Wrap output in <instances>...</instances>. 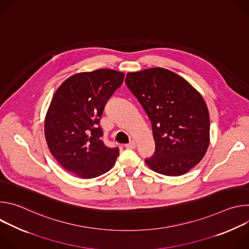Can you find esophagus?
Here are the masks:
<instances>
[{
	"instance_id": "1",
	"label": "esophagus",
	"mask_w": 249,
	"mask_h": 249,
	"mask_svg": "<svg viewBox=\"0 0 249 249\" xmlns=\"http://www.w3.org/2000/svg\"><path fill=\"white\" fill-rule=\"evenodd\" d=\"M126 148H127V149H135V148H136V143H135L134 141H131L129 144L126 145Z\"/></svg>"
}]
</instances>
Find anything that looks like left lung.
I'll use <instances>...</instances> for the list:
<instances>
[{
  "label": "left lung",
  "instance_id": "left-lung-1",
  "mask_svg": "<svg viewBox=\"0 0 249 249\" xmlns=\"http://www.w3.org/2000/svg\"><path fill=\"white\" fill-rule=\"evenodd\" d=\"M125 83L152 123L156 151L146 163L163 175L188 172L201 161L210 143V116L202 95L162 68L128 73Z\"/></svg>",
  "mask_w": 249,
  "mask_h": 249
}]
</instances>
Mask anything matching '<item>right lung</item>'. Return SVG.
Wrapping results in <instances>:
<instances>
[{"label": "right lung", "instance_id": "right-lung-1", "mask_svg": "<svg viewBox=\"0 0 249 249\" xmlns=\"http://www.w3.org/2000/svg\"><path fill=\"white\" fill-rule=\"evenodd\" d=\"M124 77L110 69L76 74L58 88L51 100L44 124L48 148L65 169L81 178L107 172L119 155L118 148L105 146L99 120Z\"/></svg>", "mask_w": 249, "mask_h": 249}]
</instances>
